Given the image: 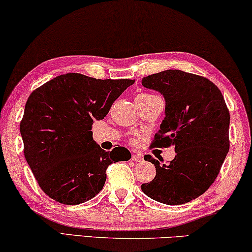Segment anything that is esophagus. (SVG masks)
I'll return each mask as SVG.
<instances>
[{
    "label": "esophagus",
    "mask_w": 252,
    "mask_h": 252,
    "mask_svg": "<svg viewBox=\"0 0 252 252\" xmlns=\"http://www.w3.org/2000/svg\"><path fill=\"white\" fill-rule=\"evenodd\" d=\"M131 159H132V160L135 161V162H140V161L143 160L141 155H132V158H131Z\"/></svg>",
    "instance_id": "esophagus-1"
}]
</instances>
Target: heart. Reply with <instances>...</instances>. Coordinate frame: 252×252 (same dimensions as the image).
Instances as JSON below:
<instances>
[{
    "mask_svg": "<svg viewBox=\"0 0 252 252\" xmlns=\"http://www.w3.org/2000/svg\"><path fill=\"white\" fill-rule=\"evenodd\" d=\"M139 96H143V97H153L155 95H151V94H140Z\"/></svg>",
    "mask_w": 252,
    "mask_h": 252,
    "instance_id": "b5f03b06",
    "label": "heart"
}]
</instances>
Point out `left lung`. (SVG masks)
<instances>
[{
    "mask_svg": "<svg viewBox=\"0 0 252 252\" xmlns=\"http://www.w3.org/2000/svg\"><path fill=\"white\" fill-rule=\"evenodd\" d=\"M141 83L162 94L166 102L165 118L151 146H173L176 153L168 165L145 156L156 176L141 189L162 204H185L205 193L218 177L230 148L229 110L218 86L202 76L167 69Z\"/></svg>",
    "mask_w": 252,
    "mask_h": 252,
    "instance_id": "left-lung-1",
    "label": "left lung"
}]
</instances>
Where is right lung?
I'll list each match as a JSON object with an SVG mask.
<instances>
[{
  "label": "right lung",
  "instance_id": "add662e5",
  "mask_svg": "<svg viewBox=\"0 0 252 252\" xmlns=\"http://www.w3.org/2000/svg\"><path fill=\"white\" fill-rule=\"evenodd\" d=\"M133 83L68 73L30 94L20 132L26 160L48 196L66 205L89 201L102 190L109 165L131 158L125 147L103 150L91 129Z\"/></svg>",
  "mask_w": 252,
  "mask_h": 252
}]
</instances>
